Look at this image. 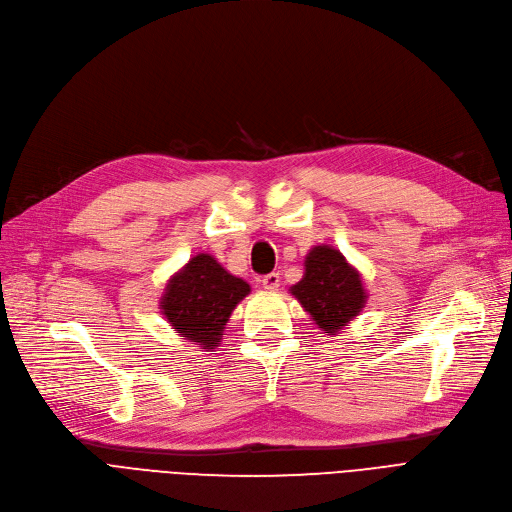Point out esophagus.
<instances>
[{
    "label": "esophagus",
    "mask_w": 512,
    "mask_h": 512,
    "mask_svg": "<svg viewBox=\"0 0 512 512\" xmlns=\"http://www.w3.org/2000/svg\"><path fill=\"white\" fill-rule=\"evenodd\" d=\"M261 285H263V289H266V291H270V293L278 291V287H280V274H278V272L266 274V276H263V278H261Z\"/></svg>",
    "instance_id": "34e87169"
}]
</instances>
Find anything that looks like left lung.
<instances>
[{
    "label": "left lung",
    "mask_w": 512,
    "mask_h": 512,
    "mask_svg": "<svg viewBox=\"0 0 512 512\" xmlns=\"http://www.w3.org/2000/svg\"><path fill=\"white\" fill-rule=\"evenodd\" d=\"M304 266V278L289 291L310 314L314 325L333 337L348 327L367 304L363 276L331 244L312 246Z\"/></svg>",
    "instance_id": "1"
}]
</instances>
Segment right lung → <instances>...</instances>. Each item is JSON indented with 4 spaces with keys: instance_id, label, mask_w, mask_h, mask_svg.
Masks as SVG:
<instances>
[{
    "instance_id": "obj_1",
    "label": "right lung",
    "mask_w": 512,
    "mask_h": 512,
    "mask_svg": "<svg viewBox=\"0 0 512 512\" xmlns=\"http://www.w3.org/2000/svg\"><path fill=\"white\" fill-rule=\"evenodd\" d=\"M249 293V282L227 272L213 255L198 253L168 278L160 312L179 337L213 352L234 308Z\"/></svg>"
}]
</instances>
